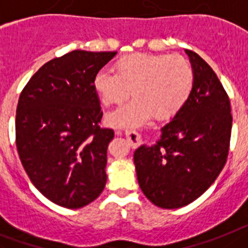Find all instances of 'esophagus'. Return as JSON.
Wrapping results in <instances>:
<instances>
[{"instance_id":"34e87169","label":"esophagus","mask_w":248,"mask_h":248,"mask_svg":"<svg viewBox=\"0 0 248 248\" xmlns=\"http://www.w3.org/2000/svg\"><path fill=\"white\" fill-rule=\"evenodd\" d=\"M124 136H126L127 141L130 142L131 147H137V145L140 143V140H141V136L136 131H124Z\"/></svg>"}]
</instances>
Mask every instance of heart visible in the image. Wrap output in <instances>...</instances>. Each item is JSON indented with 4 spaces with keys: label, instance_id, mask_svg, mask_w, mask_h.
Segmentation results:
<instances>
[{
    "label": "heart",
    "instance_id": "b5f03b06",
    "mask_svg": "<svg viewBox=\"0 0 248 248\" xmlns=\"http://www.w3.org/2000/svg\"><path fill=\"white\" fill-rule=\"evenodd\" d=\"M115 73L98 71L93 90L103 106L122 103L130 91L135 100L107 116L112 127H136L154 115L169 120L191 97L195 73L188 60L180 55L131 53L113 64Z\"/></svg>",
    "mask_w": 248,
    "mask_h": 248
}]
</instances>
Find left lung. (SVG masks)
<instances>
[{"mask_svg":"<svg viewBox=\"0 0 248 248\" xmlns=\"http://www.w3.org/2000/svg\"><path fill=\"white\" fill-rule=\"evenodd\" d=\"M195 73L191 97L154 145L133 154L139 185L161 208H180L215 182L227 160L232 116L230 98L207 62L186 49Z\"/></svg>","mask_w":248,"mask_h":248,"instance_id":"1","label":"left lung"}]
</instances>
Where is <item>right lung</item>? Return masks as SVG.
<instances>
[{
	"instance_id": "obj_1",
	"label": "right lung",
	"mask_w": 248,
	"mask_h": 248,
	"mask_svg": "<svg viewBox=\"0 0 248 248\" xmlns=\"http://www.w3.org/2000/svg\"><path fill=\"white\" fill-rule=\"evenodd\" d=\"M117 52L76 49L45 63L21 92L16 146L33 186L53 203L79 208L106 186L107 147L93 77Z\"/></svg>"
}]
</instances>
